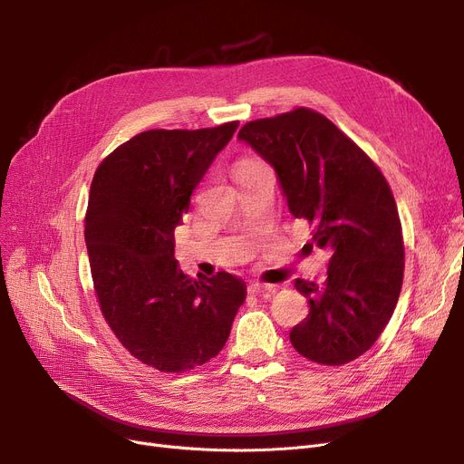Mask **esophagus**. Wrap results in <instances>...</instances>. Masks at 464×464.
<instances>
[{"mask_svg":"<svg viewBox=\"0 0 464 464\" xmlns=\"http://www.w3.org/2000/svg\"><path fill=\"white\" fill-rule=\"evenodd\" d=\"M269 291H273V285H269V284L252 282L248 285V294H252V295H265V294H269Z\"/></svg>","mask_w":464,"mask_h":464,"instance_id":"obj_1","label":"esophagus"}]
</instances>
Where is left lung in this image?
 <instances>
[{
  "label": "left lung",
  "mask_w": 464,
  "mask_h": 464,
  "mask_svg": "<svg viewBox=\"0 0 464 464\" xmlns=\"http://www.w3.org/2000/svg\"><path fill=\"white\" fill-rule=\"evenodd\" d=\"M238 140L275 169L289 212L314 224L315 246L331 252L325 284L295 280L310 312L291 329V344L320 364L357 359L392 320L402 287L392 189L353 140L310 109L248 121Z\"/></svg>",
  "instance_id": "obj_1"
}]
</instances>
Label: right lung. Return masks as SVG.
Listing matches in <instances>:
<instances>
[{
    "label": "right lung",
    "instance_id": "right-lung-1",
    "mask_svg": "<svg viewBox=\"0 0 464 464\" xmlns=\"http://www.w3.org/2000/svg\"><path fill=\"white\" fill-rule=\"evenodd\" d=\"M237 128L142 131L92 180L84 238L97 301L121 346L161 372L216 357L246 299L242 278L191 280L175 259V229L191 193Z\"/></svg>",
    "mask_w": 464,
    "mask_h": 464
}]
</instances>
